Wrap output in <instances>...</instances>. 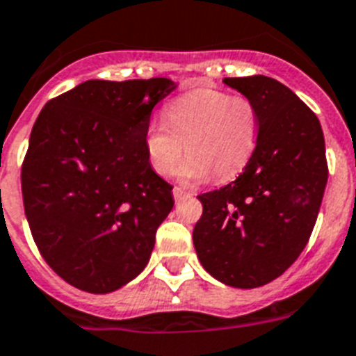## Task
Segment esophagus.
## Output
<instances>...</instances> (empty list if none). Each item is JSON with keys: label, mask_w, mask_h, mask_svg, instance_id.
I'll return each instance as SVG.
<instances>
[{"label": "esophagus", "mask_w": 356, "mask_h": 356, "mask_svg": "<svg viewBox=\"0 0 356 356\" xmlns=\"http://www.w3.org/2000/svg\"><path fill=\"white\" fill-rule=\"evenodd\" d=\"M188 195H190V193L184 192L183 188H179V186L173 188V199H175V201H183V199L188 197Z\"/></svg>", "instance_id": "34e87169"}]
</instances>
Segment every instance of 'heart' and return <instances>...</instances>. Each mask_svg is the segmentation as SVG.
Segmentation results:
<instances>
[{
  "label": "heart",
  "instance_id": "1",
  "mask_svg": "<svg viewBox=\"0 0 356 356\" xmlns=\"http://www.w3.org/2000/svg\"><path fill=\"white\" fill-rule=\"evenodd\" d=\"M164 118L166 122L148 124L144 148L149 166L159 175H168L186 144L188 157L177 170L183 183L204 181L212 172L218 179L236 177L258 144V108L243 95L195 89L172 100Z\"/></svg>",
  "mask_w": 356,
  "mask_h": 356
}]
</instances>
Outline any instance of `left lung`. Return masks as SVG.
<instances>
[{
  "mask_svg": "<svg viewBox=\"0 0 356 356\" xmlns=\"http://www.w3.org/2000/svg\"><path fill=\"white\" fill-rule=\"evenodd\" d=\"M223 82L256 104L259 137L236 181L197 195L193 247L213 278L254 289L282 276L311 238L327 184L325 143L318 117L278 80Z\"/></svg>",
  "mask_w": 356,
  "mask_h": 356,
  "instance_id": "8db88e82",
  "label": "left lung"
}]
</instances>
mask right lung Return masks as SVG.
I'll use <instances>...</instances> for the list:
<instances>
[{
  "mask_svg": "<svg viewBox=\"0 0 356 356\" xmlns=\"http://www.w3.org/2000/svg\"><path fill=\"white\" fill-rule=\"evenodd\" d=\"M170 78L88 80L49 100L22 166L34 243L73 287L117 291L143 273L172 212V184L149 166L144 135Z\"/></svg>",
  "mask_w": 356,
  "mask_h": 356,
  "instance_id": "add662e5",
  "label": "right lung"
}]
</instances>
